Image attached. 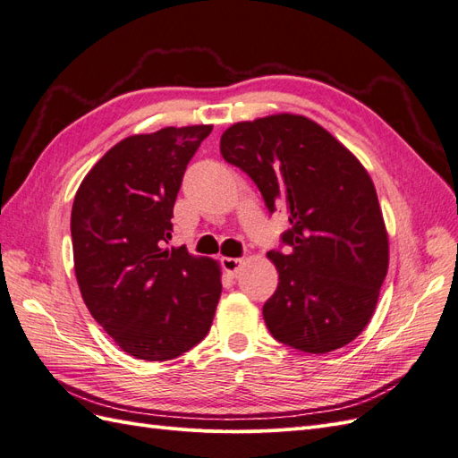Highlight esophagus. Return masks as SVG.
I'll list each match as a JSON object with an SVG mask.
<instances>
[{"instance_id": "obj_1", "label": "esophagus", "mask_w": 458, "mask_h": 458, "mask_svg": "<svg viewBox=\"0 0 458 458\" xmlns=\"http://www.w3.org/2000/svg\"><path fill=\"white\" fill-rule=\"evenodd\" d=\"M221 266H224V269L227 273L234 275V273H239V269L242 266V259L241 258H224V259H221Z\"/></svg>"}]
</instances>
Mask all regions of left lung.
Returning a JSON list of instances; mask_svg holds the SVG:
<instances>
[{
  "mask_svg": "<svg viewBox=\"0 0 458 458\" xmlns=\"http://www.w3.org/2000/svg\"><path fill=\"white\" fill-rule=\"evenodd\" d=\"M221 157L259 189L267 210L286 214V252L263 318L275 340L306 353L344 348L361 335L387 273V233L377 189L352 152L298 114L233 123Z\"/></svg>",
  "mask_w": 458,
  "mask_h": 458,
  "instance_id": "1",
  "label": "left lung"
}]
</instances>
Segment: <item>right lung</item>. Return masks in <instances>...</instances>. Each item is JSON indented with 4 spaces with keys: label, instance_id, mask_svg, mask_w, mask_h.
Segmentation results:
<instances>
[{
    "label": "right lung",
    "instance_id": "add662e5",
    "mask_svg": "<svg viewBox=\"0 0 458 458\" xmlns=\"http://www.w3.org/2000/svg\"><path fill=\"white\" fill-rule=\"evenodd\" d=\"M212 126L164 128L110 148L81 182L71 217L74 271L93 318L120 348L168 361L212 327L221 271L172 239L189 160Z\"/></svg>",
    "mask_w": 458,
    "mask_h": 458
}]
</instances>
